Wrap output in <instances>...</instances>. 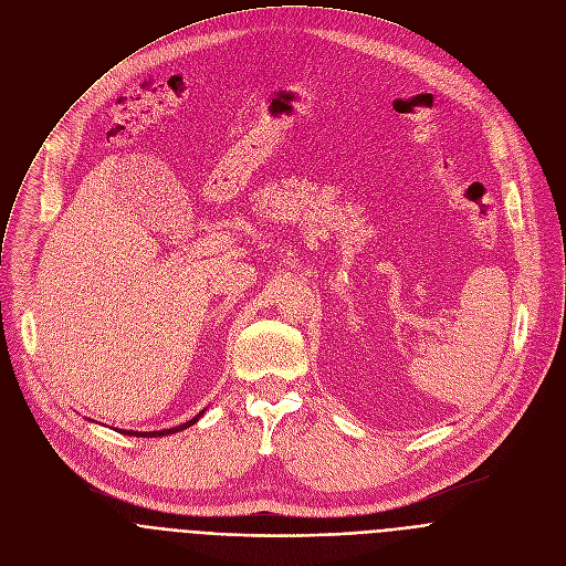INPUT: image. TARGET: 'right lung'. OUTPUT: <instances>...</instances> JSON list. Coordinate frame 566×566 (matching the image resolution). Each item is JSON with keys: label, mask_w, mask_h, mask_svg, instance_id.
Wrapping results in <instances>:
<instances>
[{"label": "right lung", "mask_w": 566, "mask_h": 566, "mask_svg": "<svg viewBox=\"0 0 566 566\" xmlns=\"http://www.w3.org/2000/svg\"><path fill=\"white\" fill-rule=\"evenodd\" d=\"M201 415H203V410H201L195 419H190V421H186V423H181V426H177V428H170V430H160V432H132V430H120V434H129V437H168V434H175V432H181V430L195 426V423L201 419Z\"/></svg>", "instance_id": "add662e5"}]
</instances>
